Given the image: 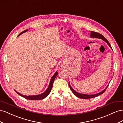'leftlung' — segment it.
I'll list each match as a JSON object with an SVG mask.
<instances>
[{
    "label": "left lung",
    "instance_id": "1",
    "mask_svg": "<svg viewBox=\"0 0 123 123\" xmlns=\"http://www.w3.org/2000/svg\"><path fill=\"white\" fill-rule=\"evenodd\" d=\"M91 37H93V38H94V37L95 38H100V39H102L105 42H106V43L108 44V45H109V46L110 47V48L112 49L111 46L110 44L109 43V42L108 41V40L103 36L102 34H100L99 33H97V32H94V31H91ZM68 86H69L70 87V89H71V91L73 92V93L77 97L80 98H82V99L91 98H93V97L99 96V95H100L102 94L103 93H104L105 92V91L106 90L107 88L108 87V86L103 91H101V92H99L98 93H97L96 94H93V95H87V94H81V93H79L77 92L76 91H75L72 88V86H71V85H70L69 82H68Z\"/></svg>",
    "mask_w": 123,
    "mask_h": 123
}]
</instances>
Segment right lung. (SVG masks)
I'll use <instances>...</instances> for the list:
<instances>
[{"label": "right lung", "mask_w": 123, "mask_h": 123, "mask_svg": "<svg viewBox=\"0 0 123 123\" xmlns=\"http://www.w3.org/2000/svg\"><path fill=\"white\" fill-rule=\"evenodd\" d=\"M28 31V29L25 30L24 31H23L22 32H21L20 34H19V35L18 36H19L20 35H21L22 34H23L24 32H25L26 31ZM58 74V73L57 72H56L55 74L52 76V77H51V78L50 79V83H49V85L47 90L45 91V92L43 93H42L40 95H30V96H26V95H24L22 94H20L19 93L17 92V91H16L15 90V92L18 94V95H19L20 96H22L23 97L25 98H26L27 99H29V100H41V99H43L44 98H45V97H46L50 93V91L51 90V89L52 87V85H53V83L54 82V80L56 76H57Z\"/></svg>", "instance_id": "1"}]
</instances>
